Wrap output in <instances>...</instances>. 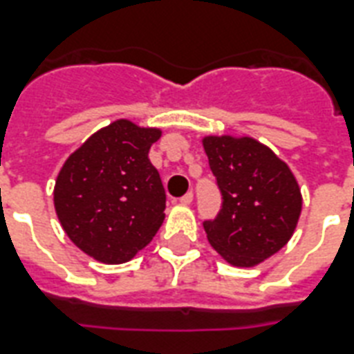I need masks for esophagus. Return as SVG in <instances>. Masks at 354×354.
<instances>
[{
	"label": "esophagus",
	"instance_id": "1",
	"mask_svg": "<svg viewBox=\"0 0 354 354\" xmlns=\"http://www.w3.org/2000/svg\"><path fill=\"white\" fill-rule=\"evenodd\" d=\"M193 202V193H187V194H183L182 198H180V204L182 205H189Z\"/></svg>",
	"mask_w": 354,
	"mask_h": 354
}]
</instances>
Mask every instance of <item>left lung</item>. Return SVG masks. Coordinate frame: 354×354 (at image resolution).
I'll list each match as a JSON object with an SVG mask.
<instances>
[{
  "label": "left lung",
  "instance_id": "1",
  "mask_svg": "<svg viewBox=\"0 0 354 354\" xmlns=\"http://www.w3.org/2000/svg\"><path fill=\"white\" fill-rule=\"evenodd\" d=\"M204 150L222 207L204 221L207 241L233 266H255L290 241L301 191L285 161L252 138L207 136Z\"/></svg>",
  "mask_w": 354,
  "mask_h": 354
}]
</instances>
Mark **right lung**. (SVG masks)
<instances>
[{
  "instance_id": "add662e5",
  "label": "right lung",
  "mask_w": 354,
  "mask_h": 354,
  "mask_svg": "<svg viewBox=\"0 0 354 354\" xmlns=\"http://www.w3.org/2000/svg\"><path fill=\"white\" fill-rule=\"evenodd\" d=\"M160 136L158 128L119 119L80 145L58 172V221L90 257L127 263L163 224L165 189L149 160Z\"/></svg>"
}]
</instances>
